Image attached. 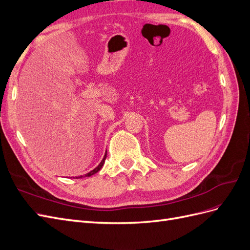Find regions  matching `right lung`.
<instances>
[{
    "label": "right lung",
    "instance_id": "1",
    "mask_svg": "<svg viewBox=\"0 0 250 250\" xmlns=\"http://www.w3.org/2000/svg\"><path fill=\"white\" fill-rule=\"evenodd\" d=\"M106 155H107V152H105V154H104V157H103V160L101 161V163L97 166V167L94 169V170H92L90 172H88L87 174H85V176H92V175H94V174H96L98 171H100L101 170V168L103 167V165H104V162H105V158H106ZM80 177H82V176H80ZM80 177H76V178H80ZM75 178V177H74Z\"/></svg>",
    "mask_w": 250,
    "mask_h": 250
}]
</instances>
